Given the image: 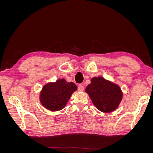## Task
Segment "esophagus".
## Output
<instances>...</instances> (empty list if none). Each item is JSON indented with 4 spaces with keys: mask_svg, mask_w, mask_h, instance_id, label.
Wrapping results in <instances>:
<instances>
[{
    "mask_svg": "<svg viewBox=\"0 0 153 153\" xmlns=\"http://www.w3.org/2000/svg\"><path fill=\"white\" fill-rule=\"evenodd\" d=\"M84 90V87L83 86V85H78V91H83Z\"/></svg>",
    "mask_w": 153,
    "mask_h": 153,
    "instance_id": "1",
    "label": "esophagus"
}]
</instances>
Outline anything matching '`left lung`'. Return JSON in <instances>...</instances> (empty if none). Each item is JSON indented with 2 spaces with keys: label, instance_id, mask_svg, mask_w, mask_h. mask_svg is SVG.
I'll return each mask as SVG.
<instances>
[{
  "label": "left lung",
  "instance_id": "8db88e82",
  "mask_svg": "<svg viewBox=\"0 0 153 153\" xmlns=\"http://www.w3.org/2000/svg\"><path fill=\"white\" fill-rule=\"evenodd\" d=\"M85 91L96 108L103 112H110L116 109L123 97L118 85L101 76L92 78Z\"/></svg>",
  "mask_w": 153,
  "mask_h": 153
}]
</instances>
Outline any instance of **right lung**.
Segmentation results:
<instances>
[{"label": "right lung", "mask_w": 153, "mask_h": 153, "mask_svg": "<svg viewBox=\"0 0 153 153\" xmlns=\"http://www.w3.org/2000/svg\"><path fill=\"white\" fill-rule=\"evenodd\" d=\"M77 89L73 82L60 79L45 85L41 92V102L46 108L52 111L62 110L66 106L72 93Z\"/></svg>", "instance_id": "obj_1"}]
</instances>
